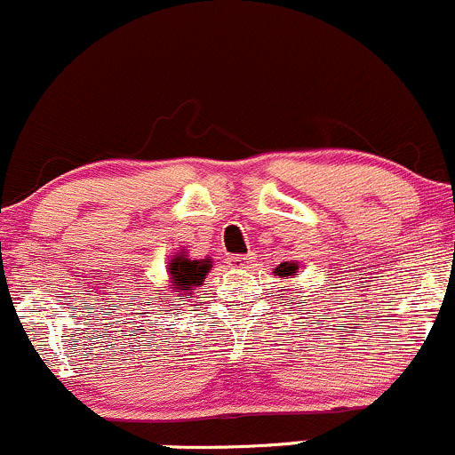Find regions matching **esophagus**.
<instances>
[{"label": "esophagus", "instance_id": "1", "mask_svg": "<svg viewBox=\"0 0 455 455\" xmlns=\"http://www.w3.org/2000/svg\"><path fill=\"white\" fill-rule=\"evenodd\" d=\"M229 267L234 268H251L253 265V253H245V256H229Z\"/></svg>", "mask_w": 455, "mask_h": 455}]
</instances>
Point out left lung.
<instances>
[{
    "mask_svg": "<svg viewBox=\"0 0 455 455\" xmlns=\"http://www.w3.org/2000/svg\"><path fill=\"white\" fill-rule=\"evenodd\" d=\"M273 273H275L277 277H282V280H292V277L299 275V265H297L295 260H292V262H282L280 267L273 268Z\"/></svg>",
    "mask_w": 455,
    "mask_h": 455,
    "instance_id": "8db88e82",
    "label": "left lung"
}]
</instances>
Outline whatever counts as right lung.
<instances>
[{
    "instance_id": "right-lung-1",
    "label": "right lung",
    "mask_w": 455,
    "mask_h": 455,
    "mask_svg": "<svg viewBox=\"0 0 455 455\" xmlns=\"http://www.w3.org/2000/svg\"><path fill=\"white\" fill-rule=\"evenodd\" d=\"M210 268H212V258L193 260L184 249H178V253L171 258L167 265V286L173 292V297H163V299H169V306H175L178 299H187L188 295H193V291H197L204 284Z\"/></svg>"
}]
</instances>
